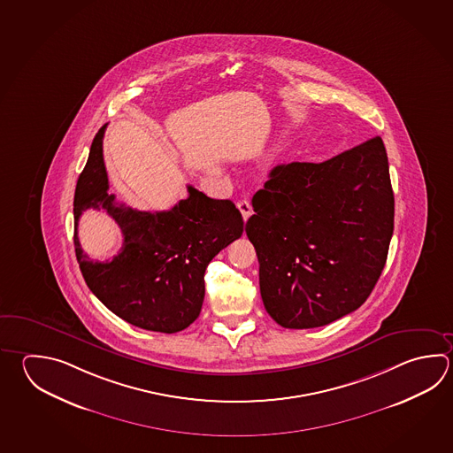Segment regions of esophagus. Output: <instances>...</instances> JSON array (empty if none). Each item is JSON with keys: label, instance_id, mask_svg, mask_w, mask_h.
<instances>
[{"label": "esophagus", "instance_id": "1", "mask_svg": "<svg viewBox=\"0 0 453 453\" xmlns=\"http://www.w3.org/2000/svg\"><path fill=\"white\" fill-rule=\"evenodd\" d=\"M237 208H239L240 213H242L243 221L247 222L248 218L251 216V205H250V200H247V198L240 200V202H237Z\"/></svg>", "mask_w": 453, "mask_h": 453}]
</instances>
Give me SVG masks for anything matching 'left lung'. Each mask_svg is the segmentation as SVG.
Listing matches in <instances>:
<instances>
[{"instance_id":"obj_1","label":"left lung","mask_w":453,"mask_h":453,"mask_svg":"<svg viewBox=\"0 0 453 453\" xmlns=\"http://www.w3.org/2000/svg\"><path fill=\"white\" fill-rule=\"evenodd\" d=\"M245 226L257 250L267 314L316 328L360 308L381 275L394 231V194L381 137L322 163L269 173Z\"/></svg>"}]
</instances>
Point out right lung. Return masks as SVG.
<instances>
[{"mask_svg":"<svg viewBox=\"0 0 453 453\" xmlns=\"http://www.w3.org/2000/svg\"><path fill=\"white\" fill-rule=\"evenodd\" d=\"M97 131L78 178L75 255L89 290L115 316L139 328L176 334L196 320L205 298V271L222 248L239 239L243 219L231 200H214L188 186V196L170 211H137L115 202ZM88 207L104 209L119 224L124 247L111 262L88 257L77 240V221Z\"/></svg>","mask_w":453,"mask_h":453,"instance_id":"1","label":"right lung"}]
</instances>
